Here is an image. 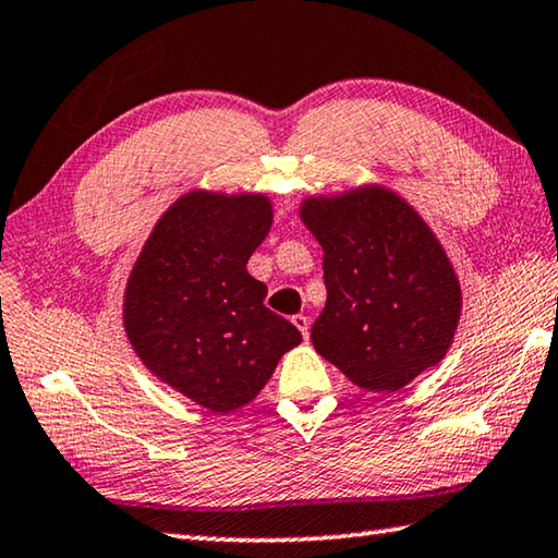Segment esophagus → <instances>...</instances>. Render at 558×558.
Listing matches in <instances>:
<instances>
[{
  "instance_id": "34e87169",
  "label": "esophagus",
  "mask_w": 558,
  "mask_h": 558,
  "mask_svg": "<svg viewBox=\"0 0 558 558\" xmlns=\"http://www.w3.org/2000/svg\"><path fill=\"white\" fill-rule=\"evenodd\" d=\"M291 324H294L299 330H301V336H304V338H308V328H311V324H308V318L306 316H294V318H291Z\"/></svg>"
}]
</instances>
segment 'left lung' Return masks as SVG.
<instances>
[{
    "label": "left lung",
    "instance_id": "8db88e82",
    "mask_svg": "<svg viewBox=\"0 0 558 558\" xmlns=\"http://www.w3.org/2000/svg\"><path fill=\"white\" fill-rule=\"evenodd\" d=\"M324 247L326 308L311 328L320 357L367 392H397L446 357L461 281L444 244L379 183L308 195L299 208Z\"/></svg>",
    "mask_w": 558,
    "mask_h": 558
}]
</instances>
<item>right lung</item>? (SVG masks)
Listing matches in <instances>:
<instances>
[{
	"label": "right lung",
	"instance_id": "obj_1",
	"mask_svg": "<svg viewBox=\"0 0 558 558\" xmlns=\"http://www.w3.org/2000/svg\"><path fill=\"white\" fill-rule=\"evenodd\" d=\"M271 220L264 193H185L154 225L126 279L122 320L134 353L215 414L250 404L301 343L247 271Z\"/></svg>",
	"mask_w": 558,
	"mask_h": 558
}]
</instances>
